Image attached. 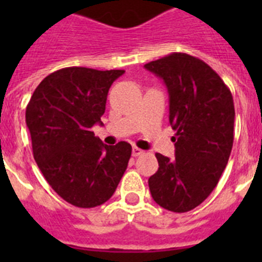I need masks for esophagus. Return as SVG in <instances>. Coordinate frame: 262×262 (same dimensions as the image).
I'll list each match as a JSON object with an SVG mask.
<instances>
[{
  "label": "esophagus",
  "instance_id": "obj_1",
  "mask_svg": "<svg viewBox=\"0 0 262 262\" xmlns=\"http://www.w3.org/2000/svg\"><path fill=\"white\" fill-rule=\"evenodd\" d=\"M142 155H144V151L143 149H140V148L138 147H134L133 148V156H142Z\"/></svg>",
  "mask_w": 262,
  "mask_h": 262
}]
</instances>
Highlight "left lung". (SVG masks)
<instances>
[{"label":"left lung","mask_w":262,"mask_h":262,"mask_svg":"<svg viewBox=\"0 0 262 262\" xmlns=\"http://www.w3.org/2000/svg\"><path fill=\"white\" fill-rule=\"evenodd\" d=\"M169 93L174 159L156 154L159 170L148 185L157 205L173 212L200 206L219 182L233 144L235 107L231 90L201 59L173 52L145 64Z\"/></svg>","instance_id":"left-lung-1"}]
</instances>
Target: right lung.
<instances>
[{"mask_svg":"<svg viewBox=\"0 0 262 262\" xmlns=\"http://www.w3.org/2000/svg\"><path fill=\"white\" fill-rule=\"evenodd\" d=\"M123 73L59 69L38 85L26 107L34 159L50 186L76 207L110 200L128 165L131 144L106 145L92 131L102 124L108 89Z\"/></svg>","mask_w":262,"mask_h":262,"instance_id":"add662e5","label":"right lung"}]
</instances>
